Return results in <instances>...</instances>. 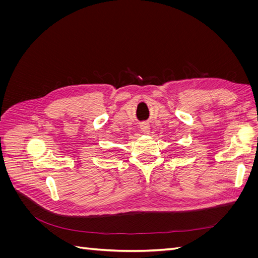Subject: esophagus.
Returning <instances> with one entry per match:
<instances>
[{"label": "esophagus", "mask_w": 258, "mask_h": 258, "mask_svg": "<svg viewBox=\"0 0 258 258\" xmlns=\"http://www.w3.org/2000/svg\"><path fill=\"white\" fill-rule=\"evenodd\" d=\"M141 130L144 132L145 135H148V132H150V130H151L150 124H148V123H142L141 124Z\"/></svg>", "instance_id": "1"}]
</instances>
